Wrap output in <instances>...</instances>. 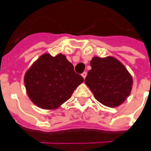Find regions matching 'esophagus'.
I'll return each instance as SVG.
<instances>
[{
	"instance_id": "esophagus-1",
	"label": "esophagus",
	"mask_w": 151,
	"mask_h": 151,
	"mask_svg": "<svg viewBox=\"0 0 151 151\" xmlns=\"http://www.w3.org/2000/svg\"><path fill=\"white\" fill-rule=\"evenodd\" d=\"M86 76H87V73H86V71H84V72L81 74V76H82L84 79L86 77Z\"/></svg>"
}]
</instances>
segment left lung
<instances>
[{
	"label": "left lung",
	"instance_id": "8db88e82",
	"mask_svg": "<svg viewBox=\"0 0 151 151\" xmlns=\"http://www.w3.org/2000/svg\"><path fill=\"white\" fill-rule=\"evenodd\" d=\"M85 83L97 101L104 106H120L129 96L133 78L125 66L116 58L93 57L90 62Z\"/></svg>",
	"mask_w": 151,
	"mask_h": 151
}]
</instances>
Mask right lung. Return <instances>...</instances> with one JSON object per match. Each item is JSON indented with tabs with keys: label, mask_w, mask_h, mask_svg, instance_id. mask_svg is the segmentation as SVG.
Here are the masks:
<instances>
[{
	"label": "right lung",
	"mask_w": 151,
	"mask_h": 151,
	"mask_svg": "<svg viewBox=\"0 0 151 151\" xmlns=\"http://www.w3.org/2000/svg\"><path fill=\"white\" fill-rule=\"evenodd\" d=\"M83 81V77L74 71L73 65L62 54L42 55L24 76L29 99L37 107L47 110L60 107Z\"/></svg>",
	"instance_id": "right-lung-1"
}]
</instances>
